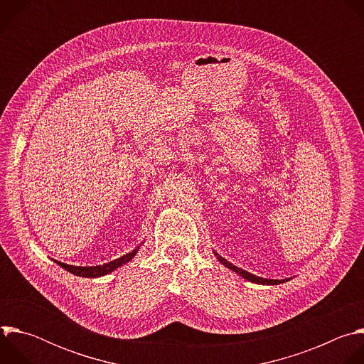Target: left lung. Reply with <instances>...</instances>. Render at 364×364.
I'll return each instance as SVG.
<instances>
[{"instance_id": "obj_1", "label": "left lung", "mask_w": 364, "mask_h": 364, "mask_svg": "<svg viewBox=\"0 0 364 364\" xmlns=\"http://www.w3.org/2000/svg\"><path fill=\"white\" fill-rule=\"evenodd\" d=\"M213 253H215V256L218 257V261H219L222 265H225V267L229 268L230 271L236 272L237 275H240L242 278H245V279L249 281V282L259 284V285H279V284H284V282H287V281L291 279V278H287V279H268V278H262V277H256V275H253V274H250V272H247V271H245V269H240V268L235 267L233 264H230L229 261H226L225 257H222L218 252L213 250Z\"/></svg>"}]
</instances>
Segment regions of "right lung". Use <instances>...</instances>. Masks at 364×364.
Here are the masks:
<instances>
[{
    "instance_id": "add662e5",
    "label": "right lung",
    "mask_w": 364,
    "mask_h": 364,
    "mask_svg": "<svg viewBox=\"0 0 364 364\" xmlns=\"http://www.w3.org/2000/svg\"><path fill=\"white\" fill-rule=\"evenodd\" d=\"M142 243H144V242H142ZM142 243H141V245H142ZM141 245H138L134 250L128 252L127 255H124V256L115 259V261H111V262L103 264V265H96V267H73V265H68V264H63V262H60V261H56V259H53V261H55L59 267H62L63 269H66L68 272H70V274H73V275H76V277H82V278H99V277H103V275H108V274L114 272L115 269H118V268H121L122 265H125V264H128L129 261H132L134 256H135L136 252L139 250V246H141Z\"/></svg>"
}]
</instances>
